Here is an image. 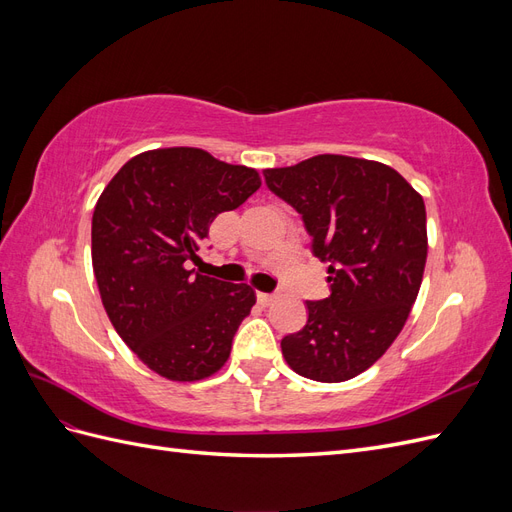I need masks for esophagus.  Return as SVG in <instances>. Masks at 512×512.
<instances>
[{
	"instance_id": "esophagus-1",
	"label": "esophagus",
	"mask_w": 512,
	"mask_h": 512,
	"mask_svg": "<svg viewBox=\"0 0 512 512\" xmlns=\"http://www.w3.org/2000/svg\"><path fill=\"white\" fill-rule=\"evenodd\" d=\"M256 297H258V301H260L262 305H271V303L277 299V292H258Z\"/></svg>"
}]
</instances>
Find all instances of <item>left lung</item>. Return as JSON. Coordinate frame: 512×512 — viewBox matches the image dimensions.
<instances>
[{
    "label": "left lung",
    "instance_id": "obj_1",
    "mask_svg": "<svg viewBox=\"0 0 512 512\" xmlns=\"http://www.w3.org/2000/svg\"><path fill=\"white\" fill-rule=\"evenodd\" d=\"M269 190L301 213L312 252L327 262V299L282 339L286 363L316 382H344L389 350L410 316L427 260L423 196L391 166L314 156L267 168Z\"/></svg>",
    "mask_w": 512,
    "mask_h": 512
}]
</instances>
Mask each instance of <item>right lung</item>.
<instances>
[{
    "instance_id": "right-lung-1",
    "label": "right lung",
    "mask_w": 512,
    "mask_h": 512,
    "mask_svg": "<svg viewBox=\"0 0 512 512\" xmlns=\"http://www.w3.org/2000/svg\"><path fill=\"white\" fill-rule=\"evenodd\" d=\"M260 188L254 168L194 147L138 153L100 194L91 262L119 337L149 369L175 382L215 374L230 356L256 294L188 269L211 222Z\"/></svg>"
}]
</instances>
